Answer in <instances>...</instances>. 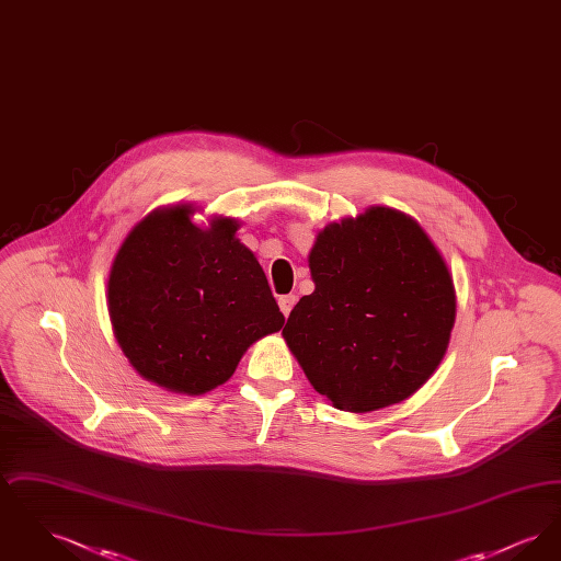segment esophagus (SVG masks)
I'll use <instances>...</instances> for the list:
<instances>
[{
	"mask_svg": "<svg viewBox=\"0 0 561 561\" xmlns=\"http://www.w3.org/2000/svg\"><path fill=\"white\" fill-rule=\"evenodd\" d=\"M294 305H296V296H294V294L279 296V309H282V313H284L286 318L290 316V311H293Z\"/></svg>",
	"mask_w": 561,
	"mask_h": 561,
	"instance_id": "esophagus-1",
	"label": "esophagus"
}]
</instances>
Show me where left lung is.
I'll return each instance as SVG.
<instances>
[{
    "instance_id": "left-lung-1",
    "label": "left lung",
    "mask_w": 561,
    "mask_h": 561,
    "mask_svg": "<svg viewBox=\"0 0 561 561\" xmlns=\"http://www.w3.org/2000/svg\"><path fill=\"white\" fill-rule=\"evenodd\" d=\"M309 268L316 290L282 334L313 389L347 412L416 393L444 359L456 318L453 275L423 227L373 206L320 231Z\"/></svg>"
}]
</instances>
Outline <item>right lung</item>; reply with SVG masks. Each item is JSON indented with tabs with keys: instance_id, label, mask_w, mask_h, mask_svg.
<instances>
[{
	"instance_id": "add662e5",
	"label": "right lung",
	"mask_w": 561,
	"mask_h": 561,
	"mask_svg": "<svg viewBox=\"0 0 561 561\" xmlns=\"http://www.w3.org/2000/svg\"><path fill=\"white\" fill-rule=\"evenodd\" d=\"M191 206L160 208L122 243L108 273L113 334L142 378L202 396L227 382L241 355L284 316L236 218L202 229Z\"/></svg>"
}]
</instances>
